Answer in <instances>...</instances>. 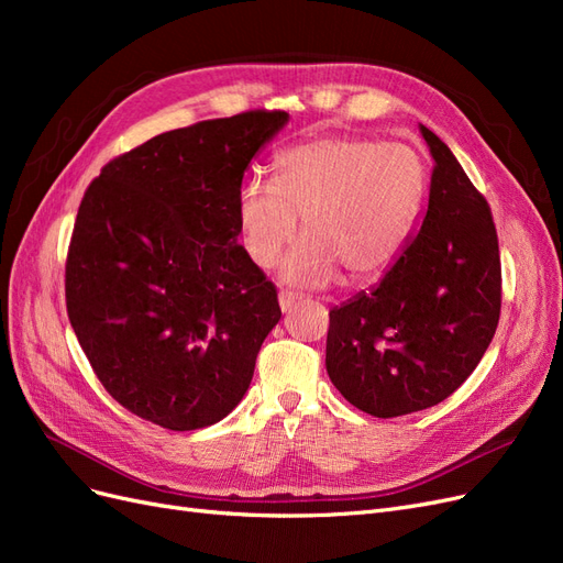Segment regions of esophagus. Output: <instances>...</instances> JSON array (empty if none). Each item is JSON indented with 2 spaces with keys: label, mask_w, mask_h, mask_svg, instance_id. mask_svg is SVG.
<instances>
[{
  "label": "esophagus",
  "mask_w": 563,
  "mask_h": 563,
  "mask_svg": "<svg viewBox=\"0 0 563 563\" xmlns=\"http://www.w3.org/2000/svg\"><path fill=\"white\" fill-rule=\"evenodd\" d=\"M302 298L298 296V294H291V291H279V308L286 312V310H291L296 302H300Z\"/></svg>",
  "instance_id": "esophagus-1"
}]
</instances>
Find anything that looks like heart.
Segmentation results:
<instances>
[{"label": "heart", "mask_w": 563, "mask_h": 563, "mask_svg": "<svg viewBox=\"0 0 563 563\" xmlns=\"http://www.w3.org/2000/svg\"><path fill=\"white\" fill-rule=\"evenodd\" d=\"M272 183L251 178L236 216L255 265H275L294 242L298 218L308 236L284 265L286 279L350 284L380 277L397 258L428 192V162L406 143L362 135H317L282 150Z\"/></svg>", "instance_id": "b5f03b06"}]
</instances>
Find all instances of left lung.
I'll return each instance as SVG.
<instances>
[{
	"label": "left lung",
	"mask_w": 563,
	"mask_h": 563,
	"mask_svg": "<svg viewBox=\"0 0 563 563\" xmlns=\"http://www.w3.org/2000/svg\"><path fill=\"white\" fill-rule=\"evenodd\" d=\"M437 162L428 216L378 286L329 312L327 371L376 418L451 397L498 329L503 269L490 207L453 152L422 126Z\"/></svg>",
	"instance_id": "obj_1"
}]
</instances>
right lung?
I'll return each mask as SVG.
<instances>
[{"label": "right lung", "mask_w": 563, "mask_h": 563, "mask_svg": "<svg viewBox=\"0 0 563 563\" xmlns=\"http://www.w3.org/2000/svg\"><path fill=\"white\" fill-rule=\"evenodd\" d=\"M246 110L155 135L110 159L79 203L65 305L108 395L159 428L223 420L282 317L242 244L249 162L284 124Z\"/></svg>", "instance_id": "obj_1"}]
</instances>
